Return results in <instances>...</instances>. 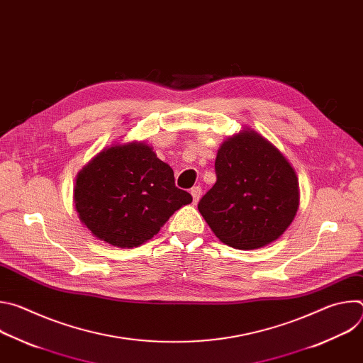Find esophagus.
Here are the masks:
<instances>
[{
  "label": "esophagus",
  "instance_id": "obj_1",
  "mask_svg": "<svg viewBox=\"0 0 363 363\" xmlns=\"http://www.w3.org/2000/svg\"><path fill=\"white\" fill-rule=\"evenodd\" d=\"M201 192H202V188L201 186H194L191 188V195H192V199H194V203H196L199 201V196H201Z\"/></svg>",
  "mask_w": 363,
  "mask_h": 363
}]
</instances>
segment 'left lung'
Instances as JSON below:
<instances>
[{"mask_svg":"<svg viewBox=\"0 0 363 363\" xmlns=\"http://www.w3.org/2000/svg\"><path fill=\"white\" fill-rule=\"evenodd\" d=\"M216 175L198 210L224 244L263 247L291 224L298 206L297 177L263 136L244 130L227 139L217 153Z\"/></svg>","mask_w":363,"mask_h":363,"instance_id":"8db88e82","label":"left lung"}]
</instances>
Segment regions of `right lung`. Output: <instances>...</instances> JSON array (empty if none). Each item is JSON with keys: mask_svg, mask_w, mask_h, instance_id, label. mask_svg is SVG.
<instances>
[{"mask_svg": "<svg viewBox=\"0 0 363 363\" xmlns=\"http://www.w3.org/2000/svg\"><path fill=\"white\" fill-rule=\"evenodd\" d=\"M191 201L189 192L177 188L172 168L140 142L100 152L80 171L74 188L82 223L121 248L150 240Z\"/></svg>", "mask_w": 363, "mask_h": 363, "instance_id": "add662e5", "label": "right lung"}]
</instances>
